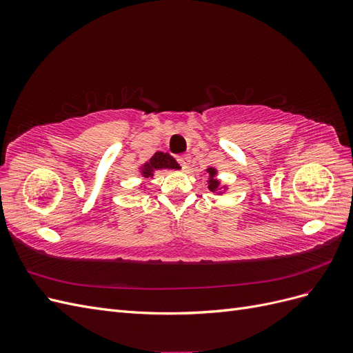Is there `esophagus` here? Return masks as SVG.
Returning <instances> with one entry per match:
<instances>
[{
    "label": "esophagus",
    "instance_id": "esophagus-1",
    "mask_svg": "<svg viewBox=\"0 0 353 353\" xmlns=\"http://www.w3.org/2000/svg\"><path fill=\"white\" fill-rule=\"evenodd\" d=\"M190 162H191L190 154H181V156H178V163L181 165V168H183L184 170H187L190 168Z\"/></svg>",
    "mask_w": 353,
    "mask_h": 353
}]
</instances>
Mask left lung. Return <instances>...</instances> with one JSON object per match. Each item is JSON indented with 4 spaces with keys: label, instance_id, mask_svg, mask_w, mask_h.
I'll use <instances>...</instances> for the list:
<instances>
[{
    "label": "left lung",
    "instance_id": "obj_1",
    "mask_svg": "<svg viewBox=\"0 0 353 353\" xmlns=\"http://www.w3.org/2000/svg\"><path fill=\"white\" fill-rule=\"evenodd\" d=\"M208 172H209V176H210V179H209V190L210 191H215V190H218V187H219V183H218V181L216 179H213V176H215L216 175V170L215 169H213V168H209L208 169Z\"/></svg>",
    "mask_w": 353,
    "mask_h": 353
}]
</instances>
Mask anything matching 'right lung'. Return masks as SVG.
Listing matches in <instances>:
<instances>
[{
	"instance_id": "right-lung-1",
	"label": "right lung",
	"mask_w": 353,
	"mask_h": 353,
	"mask_svg": "<svg viewBox=\"0 0 353 353\" xmlns=\"http://www.w3.org/2000/svg\"><path fill=\"white\" fill-rule=\"evenodd\" d=\"M159 169H179V165L176 163V160L168 154V153H162V152H157L154 153V156L150 159V162H147L143 166L141 174L148 178V176H153L154 170Z\"/></svg>"
}]
</instances>
